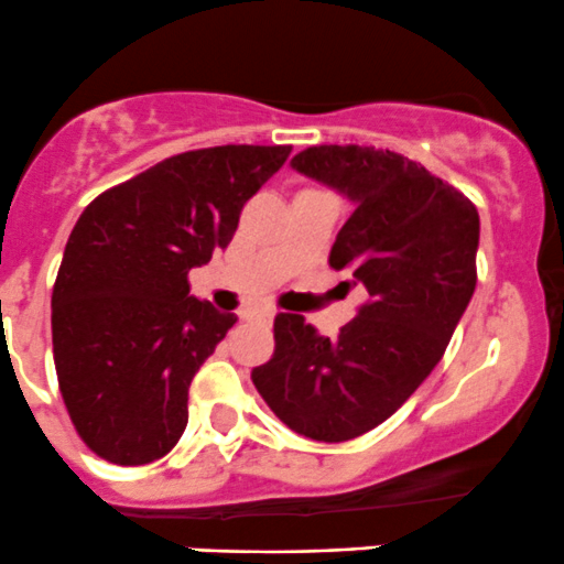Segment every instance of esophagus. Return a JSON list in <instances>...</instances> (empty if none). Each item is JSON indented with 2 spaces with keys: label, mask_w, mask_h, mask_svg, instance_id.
<instances>
[{
  "label": "esophagus",
  "mask_w": 564,
  "mask_h": 564,
  "mask_svg": "<svg viewBox=\"0 0 564 564\" xmlns=\"http://www.w3.org/2000/svg\"><path fill=\"white\" fill-rule=\"evenodd\" d=\"M245 317L247 319H258V323L269 325L271 319H274V312H269V308H250V312H247Z\"/></svg>",
  "instance_id": "34e87169"
}]
</instances>
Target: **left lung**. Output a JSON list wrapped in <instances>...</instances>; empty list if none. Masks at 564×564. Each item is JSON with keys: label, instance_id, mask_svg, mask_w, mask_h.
<instances>
[{"label": "left lung", "instance_id": "left-lung-1", "mask_svg": "<svg viewBox=\"0 0 564 564\" xmlns=\"http://www.w3.org/2000/svg\"><path fill=\"white\" fill-rule=\"evenodd\" d=\"M290 166L352 202L330 250L368 290L336 338L276 314V349L252 371L276 416L312 441L368 433L430 377L476 290L478 212L457 187L390 150L319 144Z\"/></svg>", "mask_w": 564, "mask_h": 564}]
</instances>
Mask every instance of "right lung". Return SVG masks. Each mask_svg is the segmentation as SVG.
<instances>
[{
  "label": "right lung",
  "instance_id": "obj_1",
  "mask_svg": "<svg viewBox=\"0 0 564 564\" xmlns=\"http://www.w3.org/2000/svg\"><path fill=\"white\" fill-rule=\"evenodd\" d=\"M288 144H223L155 163L83 209L53 284V360L77 433L115 465L174 449L187 390L236 314L191 295Z\"/></svg>",
  "mask_w": 564,
  "mask_h": 564
}]
</instances>
